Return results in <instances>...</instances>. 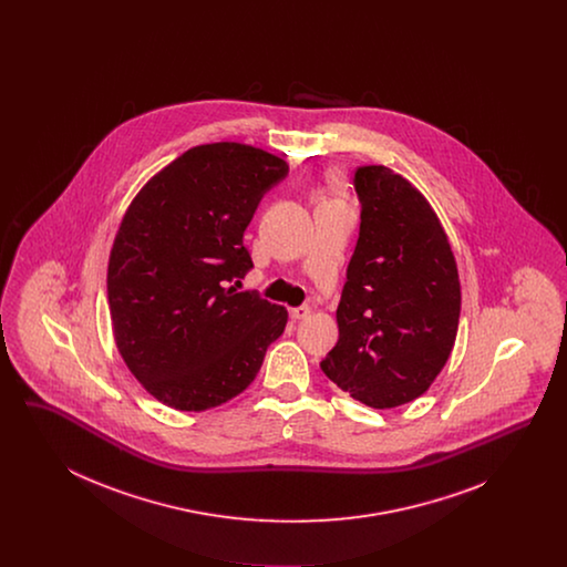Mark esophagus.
<instances>
[{
	"label": "esophagus",
	"mask_w": 567,
	"mask_h": 567,
	"mask_svg": "<svg viewBox=\"0 0 567 567\" xmlns=\"http://www.w3.org/2000/svg\"><path fill=\"white\" fill-rule=\"evenodd\" d=\"M308 315H310V306H297V308L289 310V317H291L293 321H301V319H306Z\"/></svg>",
	"instance_id": "34e87169"
}]
</instances>
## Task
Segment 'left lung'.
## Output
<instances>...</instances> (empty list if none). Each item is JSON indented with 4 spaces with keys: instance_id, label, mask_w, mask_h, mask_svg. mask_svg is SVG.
Masks as SVG:
<instances>
[{
    "instance_id": "left-lung-1",
    "label": "left lung",
    "mask_w": 567,
    "mask_h": 567,
    "mask_svg": "<svg viewBox=\"0 0 567 567\" xmlns=\"http://www.w3.org/2000/svg\"><path fill=\"white\" fill-rule=\"evenodd\" d=\"M359 240L338 303L340 338L324 377L386 410L423 395L457 338L461 287L430 202L384 165L357 167Z\"/></svg>"
}]
</instances>
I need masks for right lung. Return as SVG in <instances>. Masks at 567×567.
Masks as SVG:
<instances>
[{
	"mask_svg": "<svg viewBox=\"0 0 567 567\" xmlns=\"http://www.w3.org/2000/svg\"><path fill=\"white\" fill-rule=\"evenodd\" d=\"M289 165L238 142L195 146L135 195L110 252L109 303L121 357L165 405L199 412L240 395L287 310L236 291L243 238Z\"/></svg>",
	"mask_w": 567,
	"mask_h": 567,
	"instance_id": "obj_1",
	"label": "right lung"
}]
</instances>
